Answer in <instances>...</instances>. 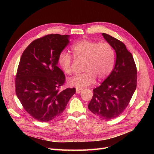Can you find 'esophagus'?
Here are the masks:
<instances>
[{
  "label": "esophagus",
  "mask_w": 154,
  "mask_h": 154,
  "mask_svg": "<svg viewBox=\"0 0 154 154\" xmlns=\"http://www.w3.org/2000/svg\"><path fill=\"white\" fill-rule=\"evenodd\" d=\"M82 90H83L82 88H80V87H76V92L77 94H79V93L81 92Z\"/></svg>",
  "instance_id": "1"
}]
</instances>
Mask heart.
<instances>
[{"instance_id":"1","label":"heart","mask_w":154,"mask_h":154,"mask_svg":"<svg viewBox=\"0 0 154 154\" xmlns=\"http://www.w3.org/2000/svg\"><path fill=\"white\" fill-rule=\"evenodd\" d=\"M74 57L84 60L82 74L69 80L70 85L76 87L88 86L96 78L104 80L112 71L115 63L114 50L109 43L83 39L74 44L71 48ZM58 63L64 73H72L73 59L71 54L62 51L58 56Z\"/></svg>"}]
</instances>
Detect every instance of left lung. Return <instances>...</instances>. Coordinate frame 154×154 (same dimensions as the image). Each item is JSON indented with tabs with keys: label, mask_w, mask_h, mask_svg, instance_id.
<instances>
[{
	"label": "left lung",
	"mask_w": 154,
	"mask_h": 154,
	"mask_svg": "<svg viewBox=\"0 0 154 154\" xmlns=\"http://www.w3.org/2000/svg\"><path fill=\"white\" fill-rule=\"evenodd\" d=\"M102 35L116 51V64L110 75L93 90L88 108L97 117L110 120L128 105L137 86V67L132 53L122 41L108 34Z\"/></svg>",
	"instance_id": "left-lung-1"
}]
</instances>
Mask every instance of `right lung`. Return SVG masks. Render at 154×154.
<instances>
[{
	"label": "right lung",
	"instance_id": "1",
	"mask_svg": "<svg viewBox=\"0 0 154 154\" xmlns=\"http://www.w3.org/2000/svg\"><path fill=\"white\" fill-rule=\"evenodd\" d=\"M69 35L50 34L32 41L23 52L15 78L18 100L31 116L42 122L64 111L75 88L61 91L66 76L58 66V56L69 44Z\"/></svg>",
	"mask_w": 154,
	"mask_h": 154
}]
</instances>
